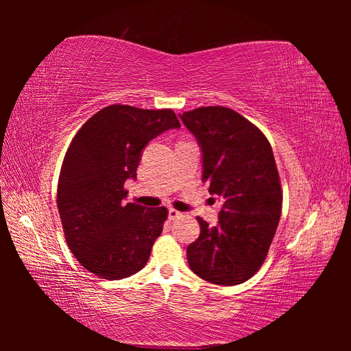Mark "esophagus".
I'll list each match as a JSON object with an SVG mask.
<instances>
[{"instance_id":"esophagus-1","label":"esophagus","mask_w":351,"mask_h":351,"mask_svg":"<svg viewBox=\"0 0 351 351\" xmlns=\"http://www.w3.org/2000/svg\"><path fill=\"white\" fill-rule=\"evenodd\" d=\"M180 217H182V213L173 210V208H170V210H169V219L170 220H176V219H180Z\"/></svg>"}]
</instances>
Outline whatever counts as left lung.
Instances as JSON below:
<instances>
[{"mask_svg": "<svg viewBox=\"0 0 351 351\" xmlns=\"http://www.w3.org/2000/svg\"><path fill=\"white\" fill-rule=\"evenodd\" d=\"M180 117L202 152V181L223 200L217 226L197 217L200 235L187 247L189 265L206 282L238 285L263 265L280 220L271 146L255 125L226 107H200Z\"/></svg>", "mask_w": 351, "mask_h": 351, "instance_id": "1", "label": "left lung"}]
</instances>
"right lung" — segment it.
Masks as SVG:
<instances>
[{"instance_id":"add662e5","label":"right lung","mask_w":351,"mask_h":351,"mask_svg":"<svg viewBox=\"0 0 351 351\" xmlns=\"http://www.w3.org/2000/svg\"><path fill=\"white\" fill-rule=\"evenodd\" d=\"M181 128L171 110L110 106L81 126L68 147L57 187L66 243L86 270L117 280L140 271L162 232L167 210L125 204L146 145Z\"/></svg>"}]
</instances>
